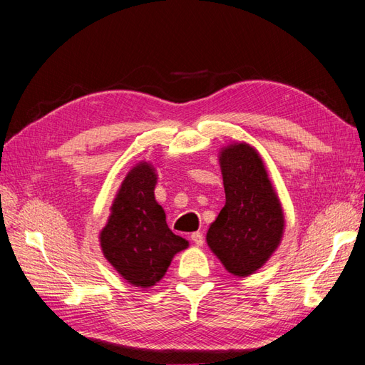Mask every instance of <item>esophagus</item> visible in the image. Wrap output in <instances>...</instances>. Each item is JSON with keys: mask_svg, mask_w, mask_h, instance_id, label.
<instances>
[{"mask_svg": "<svg viewBox=\"0 0 365 365\" xmlns=\"http://www.w3.org/2000/svg\"><path fill=\"white\" fill-rule=\"evenodd\" d=\"M190 239L193 240V244H195L196 247H201V245L204 244V235L201 233V231H196V233H192Z\"/></svg>", "mask_w": 365, "mask_h": 365, "instance_id": "obj_1", "label": "esophagus"}]
</instances>
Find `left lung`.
I'll list each match as a JSON object with an SVG mask.
<instances>
[{
	"label": "left lung",
	"mask_w": 365,
	"mask_h": 365,
	"mask_svg": "<svg viewBox=\"0 0 365 365\" xmlns=\"http://www.w3.org/2000/svg\"><path fill=\"white\" fill-rule=\"evenodd\" d=\"M225 205L207 231V244L225 269L247 277L282 242L284 216L259 152L247 143L220 150Z\"/></svg>",
	"instance_id": "obj_1"
}]
</instances>
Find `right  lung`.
Listing matches in <instances>:
<instances>
[{
	"instance_id": "add662e5",
	"label": "right lung",
	"mask_w": 365,
	"mask_h": 365,
	"mask_svg": "<svg viewBox=\"0 0 365 365\" xmlns=\"http://www.w3.org/2000/svg\"><path fill=\"white\" fill-rule=\"evenodd\" d=\"M155 168L143 161L121 182L111 215L101 231L103 256L128 283L150 288L158 283L176 252L189 242L172 233L155 201Z\"/></svg>"
}]
</instances>
